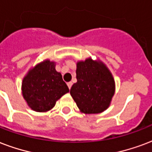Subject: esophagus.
Returning <instances> with one entry per match:
<instances>
[{"label": "esophagus", "mask_w": 152, "mask_h": 152, "mask_svg": "<svg viewBox=\"0 0 152 152\" xmlns=\"http://www.w3.org/2000/svg\"><path fill=\"white\" fill-rule=\"evenodd\" d=\"M68 88L69 89H71V88H72V82H68Z\"/></svg>", "instance_id": "34e87169"}]
</instances>
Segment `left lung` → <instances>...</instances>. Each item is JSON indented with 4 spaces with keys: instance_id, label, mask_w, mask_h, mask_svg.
Returning a JSON list of instances; mask_svg holds the SVG:
<instances>
[{
    "instance_id": "1",
    "label": "left lung",
    "mask_w": 152,
    "mask_h": 152,
    "mask_svg": "<svg viewBox=\"0 0 152 152\" xmlns=\"http://www.w3.org/2000/svg\"><path fill=\"white\" fill-rule=\"evenodd\" d=\"M76 79L70 94L81 112L100 113L109 107L115 93V81L104 64L91 59L78 62Z\"/></svg>"
}]
</instances>
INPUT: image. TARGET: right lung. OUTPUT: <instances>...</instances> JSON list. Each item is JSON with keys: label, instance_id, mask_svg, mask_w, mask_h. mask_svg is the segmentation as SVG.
Masks as SVG:
<instances>
[{"label": "right lung", "instance_id": "1", "mask_svg": "<svg viewBox=\"0 0 152 152\" xmlns=\"http://www.w3.org/2000/svg\"><path fill=\"white\" fill-rule=\"evenodd\" d=\"M69 91L55 63L45 61L28 72L22 83V95L33 111L47 112L56 101Z\"/></svg>", "mask_w": 152, "mask_h": 152}]
</instances>
